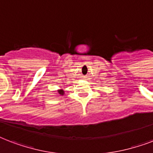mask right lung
I'll return each mask as SVG.
<instances>
[{
	"label": "right lung",
	"mask_w": 153,
	"mask_h": 153,
	"mask_svg": "<svg viewBox=\"0 0 153 153\" xmlns=\"http://www.w3.org/2000/svg\"><path fill=\"white\" fill-rule=\"evenodd\" d=\"M58 93L61 94V95H64V91L62 90V89H59V90H58Z\"/></svg>",
	"instance_id": "obj_1"
}]
</instances>
